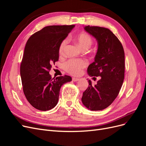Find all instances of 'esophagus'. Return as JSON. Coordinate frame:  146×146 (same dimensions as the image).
I'll list each match as a JSON object with an SVG mask.
<instances>
[{"label": "esophagus", "mask_w": 146, "mask_h": 146, "mask_svg": "<svg viewBox=\"0 0 146 146\" xmlns=\"http://www.w3.org/2000/svg\"><path fill=\"white\" fill-rule=\"evenodd\" d=\"M79 80H80V79H79L78 78H76V77H73L72 78V81H74V82H77Z\"/></svg>", "instance_id": "obj_1"}]
</instances>
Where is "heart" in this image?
<instances>
[{
    "mask_svg": "<svg viewBox=\"0 0 146 146\" xmlns=\"http://www.w3.org/2000/svg\"><path fill=\"white\" fill-rule=\"evenodd\" d=\"M75 40L77 42L82 49L87 50L92 44V38L90 35L86 32H82L77 35L75 37ZM68 44V40L64 39L60 44L59 47V54L63 55L64 53L66 47ZM87 65L86 61L82 59H70L64 64V69L66 72L70 74L77 76L80 74L82 70Z\"/></svg>",
    "mask_w": 146,
    "mask_h": 146,
    "instance_id": "obj_1",
    "label": "heart"
}]
</instances>
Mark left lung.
<instances>
[{
	"label": "left lung",
	"mask_w": 146,
	"mask_h": 146,
	"mask_svg": "<svg viewBox=\"0 0 146 146\" xmlns=\"http://www.w3.org/2000/svg\"><path fill=\"white\" fill-rule=\"evenodd\" d=\"M84 29L98 43L94 61L88 68V75L101 77L94 86L88 80L89 86L83 92L82 101L88 109L99 111L111 105L120 91L124 79V50L108 29L90 25Z\"/></svg>",
	"instance_id": "8db88e82"
}]
</instances>
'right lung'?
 Returning a JSON list of instances; mask_svg holds the SVG:
<instances>
[{
    "label": "right lung",
    "mask_w": 146,
    "mask_h": 146,
    "mask_svg": "<svg viewBox=\"0 0 146 146\" xmlns=\"http://www.w3.org/2000/svg\"><path fill=\"white\" fill-rule=\"evenodd\" d=\"M74 26H47L33 34L26 43L20 73L24 95L36 109L47 111L54 108L61 86L72 80L66 75L52 78L49 71L58 61L60 44Z\"/></svg>",
    "instance_id": "add662e5"
}]
</instances>
